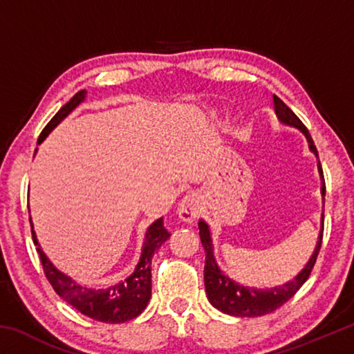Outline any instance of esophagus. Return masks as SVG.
Masks as SVG:
<instances>
[{
  "label": "esophagus",
  "instance_id": "esophagus-1",
  "mask_svg": "<svg viewBox=\"0 0 354 354\" xmlns=\"http://www.w3.org/2000/svg\"><path fill=\"white\" fill-rule=\"evenodd\" d=\"M176 215H178V218L183 221H192L198 217L200 205H198V198H196L195 194L185 195L184 198L178 203Z\"/></svg>",
  "mask_w": 354,
  "mask_h": 354
}]
</instances>
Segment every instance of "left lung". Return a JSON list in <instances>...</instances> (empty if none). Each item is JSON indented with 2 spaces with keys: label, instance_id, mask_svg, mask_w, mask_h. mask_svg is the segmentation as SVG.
<instances>
[{
  "label": "left lung",
  "instance_id": "1",
  "mask_svg": "<svg viewBox=\"0 0 354 354\" xmlns=\"http://www.w3.org/2000/svg\"><path fill=\"white\" fill-rule=\"evenodd\" d=\"M273 101H274V109H277L278 118L281 122L292 124V127H295L301 131V133H304L308 142L310 143V149H313V151L317 154V158H319V151H317V148L314 147L313 137H310L308 128L304 127L301 120H299L295 113H293L290 107L286 106L284 101L279 97H277V95H273ZM319 165L322 171V164L319 162ZM325 192H326V185H325V176H323V187H322L323 196H325ZM198 227H200L201 245L206 253L205 287H206L209 301L212 303V306L221 310V313L234 315V317H261V315L273 313V310H277L278 308L283 306L286 301H289V299L298 292L299 287L306 283L310 272H313L317 256H319V251L322 247V239H323V230H322L313 257H310L309 262L306 263V267L301 270V273H298L290 283L283 284L279 287H273V289H268V290H256V289H250V287L239 286L220 270L217 262L214 259L212 241H211L209 227L205 221H200Z\"/></svg>",
  "mask_w": 354,
  "mask_h": 354
}]
</instances>
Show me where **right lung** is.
<instances>
[{"instance_id":"add662e5","label":"right lung","mask_w":354,"mask_h":354,"mask_svg":"<svg viewBox=\"0 0 354 354\" xmlns=\"http://www.w3.org/2000/svg\"><path fill=\"white\" fill-rule=\"evenodd\" d=\"M84 97H86V91H80L67 104H64L57 111L56 115L50 120V123L46 124L44 131H41L37 143L44 140L48 133L81 103ZM31 232L34 245H37V253L40 256L45 277L50 281L55 292L64 301H67L75 309L80 310L81 314L103 323H123L136 319L137 315L143 313L149 298H151V257L154 251L170 237V232L164 227L162 218L156 220L148 227L145 241H143L142 245L140 261L134 268V272L129 277L117 281V283L100 287V289L98 287L92 289V287L76 284V281L59 272L48 261V257L39 247L35 232L32 230V223Z\"/></svg>"}]
</instances>
